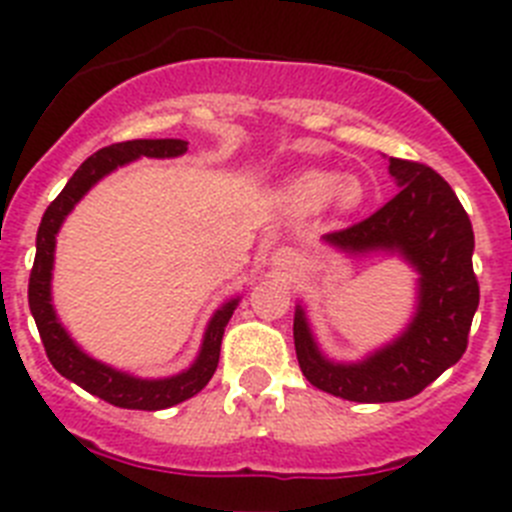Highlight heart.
<instances>
[{
	"mask_svg": "<svg viewBox=\"0 0 512 512\" xmlns=\"http://www.w3.org/2000/svg\"><path fill=\"white\" fill-rule=\"evenodd\" d=\"M359 194V184L341 179L336 171H305L287 187L289 205L297 210H318L330 200L338 210H348L359 202Z\"/></svg>",
	"mask_w": 512,
	"mask_h": 512,
	"instance_id": "obj_1",
	"label": "heart"
}]
</instances>
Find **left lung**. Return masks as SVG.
I'll return each mask as SVG.
<instances>
[{
  "label": "left lung",
  "mask_w": 512,
  "mask_h": 512,
  "mask_svg": "<svg viewBox=\"0 0 512 512\" xmlns=\"http://www.w3.org/2000/svg\"><path fill=\"white\" fill-rule=\"evenodd\" d=\"M397 194L361 223L325 241L343 251H397L420 274L410 328L361 364H333L318 351L305 312H295V351L307 382L351 402L410 400L464 356L479 282L472 266L474 230L449 182L431 166L390 158Z\"/></svg>",
  "instance_id": "left-lung-1"
}]
</instances>
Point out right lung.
Listing matches in <instances>:
<instances>
[{
  "instance_id": "1",
  "label": "right lung",
  "mask_w": 512,
  "mask_h": 512,
  "mask_svg": "<svg viewBox=\"0 0 512 512\" xmlns=\"http://www.w3.org/2000/svg\"><path fill=\"white\" fill-rule=\"evenodd\" d=\"M187 151V140L161 138V140H125V143H112L102 148L94 156H89L84 164L76 169L69 184L61 189L56 200L48 205L38 228V241H35V261L30 271V284H27V302L33 312L35 325H38L40 341L45 346L48 361L56 366L61 377L71 379L87 390L89 395H97L99 400L110 402L115 408L128 410H164L171 405L189 400L212 379L220 361V343H223L225 325L233 315L238 300L225 302L210 320L202 341V351L187 372L176 374L169 379H138L130 374H122L107 364H99L97 359L87 356L69 338V333L58 323L56 310L51 305V271H53V251H56V233L61 228L63 217L74 210L76 202L89 192L92 184H97L104 174H110L117 166L135 161L140 156L151 158H171L182 156Z\"/></svg>"
}]
</instances>
